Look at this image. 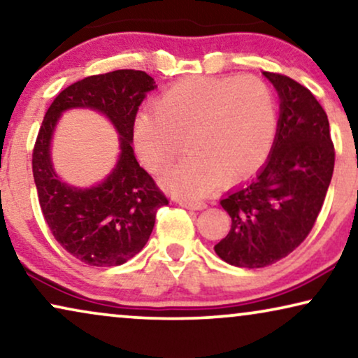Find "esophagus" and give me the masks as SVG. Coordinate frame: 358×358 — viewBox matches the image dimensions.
Listing matches in <instances>:
<instances>
[{
    "label": "esophagus",
    "instance_id": "34e87169",
    "mask_svg": "<svg viewBox=\"0 0 358 358\" xmlns=\"http://www.w3.org/2000/svg\"><path fill=\"white\" fill-rule=\"evenodd\" d=\"M180 205H182L184 208H189V210H203L207 205L203 202H194V200H180Z\"/></svg>",
    "mask_w": 358,
    "mask_h": 358
}]
</instances>
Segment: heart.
Instances as JSON below:
<instances>
[{
	"label": "heart",
	"instance_id": "obj_1",
	"mask_svg": "<svg viewBox=\"0 0 358 358\" xmlns=\"http://www.w3.org/2000/svg\"><path fill=\"white\" fill-rule=\"evenodd\" d=\"M278 131L272 87L257 76L187 78L164 91L156 110L136 117L134 138L141 161L166 174L169 189L199 197L218 184H236L266 163Z\"/></svg>",
	"mask_w": 358,
	"mask_h": 358
}]
</instances>
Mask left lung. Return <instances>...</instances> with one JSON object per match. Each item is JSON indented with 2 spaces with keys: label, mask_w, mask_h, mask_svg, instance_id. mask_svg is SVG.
Returning <instances> with one entry per match:
<instances>
[{
  "label": "left lung",
  "mask_w": 358,
  "mask_h": 358,
  "mask_svg": "<svg viewBox=\"0 0 358 358\" xmlns=\"http://www.w3.org/2000/svg\"><path fill=\"white\" fill-rule=\"evenodd\" d=\"M280 97L275 143L251 182L220 205L231 229L215 252L236 267L275 264L300 246L315 227L334 171L329 120L310 90L292 78L264 71Z\"/></svg>",
  "instance_id": "obj_1"
}]
</instances>
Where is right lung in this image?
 I'll return each mask as SVG.
<instances>
[{
  "mask_svg": "<svg viewBox=\"0 0 358 358\" xmlns=\"http://www.w3.org/2000/svg\"><path fill=\"white\" fill-rule=\"evenodd\" d=\"M155 87L153 78L140 70L87 76L65 87L43 117L32 153L38 203L53 238L87 266H120L138 254L153 231L158 208L169 203L131 148L136 112L146 92ZM75 106L104 113L121 136L116 168L101 185L87 189L63 183L50 158L56 122Z\"/></svg>",
  "mask_w": 358,
  "mask_h": 358,
  "instance_id": "1",
  "label": "right lung"
}]
</instances>
